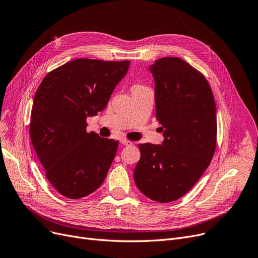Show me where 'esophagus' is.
Segmentation results:
<instances>
[{
  "label": "esophagus",
  "mask_w": 258,
  "mask_h": 258,
  "mask_svg": "<svg viewBox=\"0 0 258 258\" xmlns=\"http://www.w3.org/2000/svg\"><path fill=\"white\" fill-rule=\"evenodd\" d=\"M120 142H121L123 145H126V147H128V145H132V144H133L132 141H130V140H127V139H124V138L121 139Z\"/></svg>",
  "instance_id": "esophagus-1"
}]
</instances>
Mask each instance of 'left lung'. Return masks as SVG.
<instances>
[{"instance_id": "obj_1", "label": "left lung", "mask_w": 258, "mask_h": 258, "mask_svg": "<svg viewBox=\"0 0 258 258\" xmlns=\"http://www.w3.org/2000/svg\"><path fill=\"white\" fill-rule=\"evenodd\" d=\"M150 71L164 141L138 145L141 156L134 180L143 195L166 204L185 195L214 156L216 105L206 77L184 60L160 58Z\"/></svg>"}]
</instances>
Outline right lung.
<instances>
[{
    "label": "right lung",
    "mask_w": 258,
    "mask_h": 258,
    "mask_svg": "<svg viewBox=\"0 0 258 258\" xmlns=\"http://www.w3.org/2000/svg\"><path fill=\"white\" fill-rule=\"evenodd\" d=\"M130 61L76 59L49 72L33 99L30 139L45 176L71 199L102 184L119 142L86 132V118L105 108Z\"/></svg>",
    "instance_id": "1"
}]
</instances>
